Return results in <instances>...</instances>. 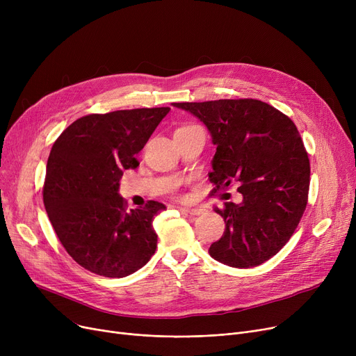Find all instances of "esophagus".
<instances>
[{
    "label": "esophagus",
    "instance_id": "esophagus-1",
    "mask_svg": "<svg viewBox=\"0 0 356 356\" xmlns=\"http://www.w3.org/2000/svg\"><path fill=\"white\" fill-rule=\"evenodd\" d=\"M179 211L184 215H200L203 212L200 208H179Z\"/></svg>",
    "mask_w": 356,
    "mask_h": 356
}]
</instances>
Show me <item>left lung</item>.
Returning <instances> with one entry per match:
<instances>
[{"label": "left lung", "mask_w": 356, "mask_h": 356, "mask_svg": "<svg viewBox=\"0 0 356 356\" xmlns=\"http://www.w3.org/2000/svg\"><path fill=\"white\" fill-rule=\"evenodd\" d=\"M172 105L191 112L211 133L213 192L236 181L244 197L215 208L225 232L211 245V257L235 268L266 263L287 244L307 204L310 163L297 127L258 99Z\"/></svg>", "instance_id": "obj_1"}]
</instances>
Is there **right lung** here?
Segmentation results:
<instances>
[{"label": "right lung", "mask_w": 356, "mask_h": 356, "mask_svg": "<svg viewBox=\"0 0 356 356\" xmlns=\"http://www.w3.org/2000/svg\"><path fill=\"white\" fill-rule=\"evenodd\" d=\"M170 108L92 114L70 124L54 141L46 167L43 202L62 245L79 266L122 278L145 266L157 248L153 219L165 207L149 200L125 209L120 196L124 170Z\"/></svg>", "instance_id": "add662e5"}]
</instances>
